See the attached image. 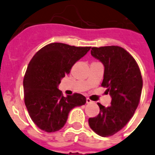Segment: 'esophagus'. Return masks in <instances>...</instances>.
I'll list each match as a JSON object with an SVG mask.
<instances>
[{
  "label": "esophagus",
  "instance_id": "34e87169",
  "mask_svg": "<svg viewBox=\"0 0 155 155\" xmlns=\"http://www.w3.org/2000/svg\"><path fill=\"white\" fill-rule=\"evenodd\" d=\"M86 102H87V104H89V103H91L92 101L90 99L89 97H87V99H86Z\"/></svg>",
  "mask_w": 155,
  "mask_h": 155
}]
</instances>
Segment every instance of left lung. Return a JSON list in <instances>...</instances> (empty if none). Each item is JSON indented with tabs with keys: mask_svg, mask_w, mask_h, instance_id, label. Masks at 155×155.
Here are the masks:
<instances>
[{
	"mask_svg": "<svg viewBox=\"0 0 155 155\" xmlns=\"http://www.w3.org/2000/svg\"><path fill=\"white\" fill-rule=\"evenodd\" d=\"M105 67L102 87L112 97L111 105L105 107L97 102L99 114L88 123L102 137L111 136L127 124L140 103L143 88L141 72L136 60L117 45L92 47L91 51Z\"/></svg>",
	"mask_w": 155,
	"mask_h": 155,
	"instance_id": "8db88e82",
	"label": "left lung"
}]
</instances>
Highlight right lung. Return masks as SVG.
I'll return each mask as SVG.
<instances>
[{
    "label": "right lung",
    "instance_id": "obj_1",
    "mask_svg": "<svg viewBox=\"0 0 155 155\" xmlns=\"http://www.w3.org/2000/svg\"><path fill=\"white\" fill-rule=\"evenodd\" d=\"M90 49L54 42L39 49L31 60L23 78L24 102L31 120L42 131L61 129L70 110L86 103L80 94L64 97L58 87Z\"/></svg>",
    "mask_w": 155,
    "mask_h": 155
}]
</instances>
